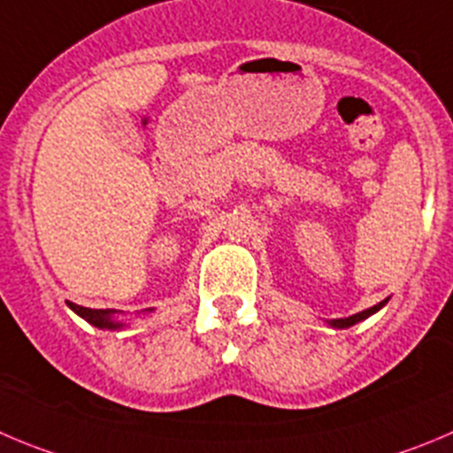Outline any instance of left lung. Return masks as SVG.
Here are the masks:
<instances>
[{"mask_svg":"<svg viewBox=\"0 0 453 453\" xmlns=\"http://www.w3.org/2000/svg\"><path fill=\"white\" fill-rule=\"evenodd\" d=\"M387 302H388V299H384V302L375 303L373 308H366V311H362V312H355V315L344 317V319H331V322H328V324H331L333 328H349V326H353V324H357V322H362V319H366V317H371V315H373V312H378L380 308H382Z\"/></svg>","mask_w":453,"mask_h":453,"instance_id":"1","label":"left lung"}]
</instances>
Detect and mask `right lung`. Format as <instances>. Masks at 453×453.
<instances>
[{
  "label": "right lung",
  "mask_w": 453,
  "mask_h": 453,
  "mask_svg": "<svg viewBox=\"0 0 453 453\" xmlns=\"http://www.w3.org/2000/svg\"><path fill=\"white\" fill-rule=\"evenodd\" d=\"M69 308L73 312H78L82 319H87L88 324H93L96 328H109V331L122 328V322H116V319H113L116 311H111V308H107V311H103V308H84L73 302H69Z\"/></svg>",
  "instance_id": "add662e5"
}]
</instances>
